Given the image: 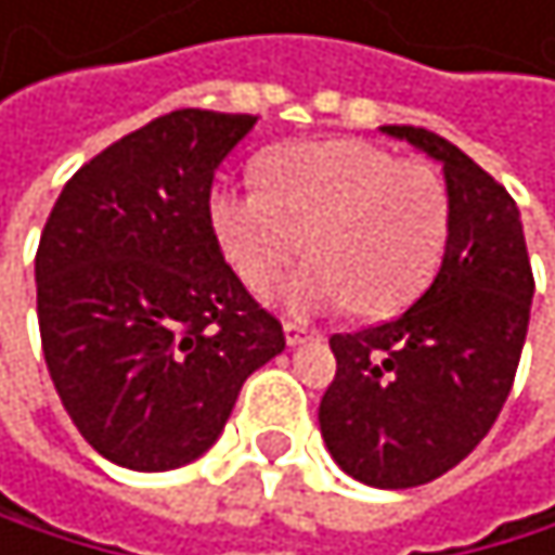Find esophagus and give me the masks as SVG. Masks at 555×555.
I'll return each mask as SVG.
<instances>
[{"mask_svg":"<svg viewBox=\"0 0 555 555\" xmlns=\"http://www.w3.org/2000/svg\"><path fill=\"white\" fill-rule=\"evenodd\" d=\"M283 330H286V343L289 346H299V343H306V339L315 336V330H309L306 323H299V319H286Z\"/></svg>","mask_w":555,"mask_h":555,"instance_id":"34e87169","label":"esophagus"}]
</instances>
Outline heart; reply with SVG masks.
Wrapping results in <instances>:
<instances>
[{
	"mask_svg": "<svg viewBox=\"0 0 555 555\" xmlns=\"http://www.w3.org/2000/svg\"><path fill=\"white\" fill-rule=\"evenodd\" d=\"M206 216L253 293L272 289L306 249L312 266L286 293L293 309L352 302L376 319L429 286L450 243L453 203L429 163L359 139H323L269 153L262 189L216 185Z\"/></svg>",
	"mask_w": 555,
	"mask_h": 555,
	"instance_id": "heart-1",
	"label": "heart"
}]
</instances>
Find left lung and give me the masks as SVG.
Segmentation results:
<instances>
[{
  "label": "left lung",
  "mask_w": 555,
  "mask_h": 555,
  "mask_svg": "<svg viewBox=\"0 0 555 555\" xmlns=\"http://www.w3.org/2000/svg\"><path fill=\"white\" fill-rule=\"evenodd\" d=\"M442 163L450 243L429 289L396 319L336 333L319 429L352 479L423 486L463 463L513 389L529 326L532 266L519 209L463 149L420 126H383Z\"/></svg>",
  "instance_id": "left-lung-1"
}]
</instances>
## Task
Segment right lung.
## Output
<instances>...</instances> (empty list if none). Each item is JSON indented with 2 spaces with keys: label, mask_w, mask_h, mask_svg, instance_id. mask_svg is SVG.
<instances>
[{
  "label": "right lung",
  "mask_w": 555,
  "mask_h": 555,
  "mask_svg": "<svg viewBox=\"0 0 555 555\" xmlns=\"http://www.w3.org/2000/svg\"><path fill=\"white\" fill-rule=\"evenodd\" d=\"M256 116L176 109L89 159L36 253L42 356L95 453L163 473L219 439L243 383L286 349L283 323L222 259L212 172Z\"/></svg>",
  "instance_id": "obj_1"
}]
</instances>
